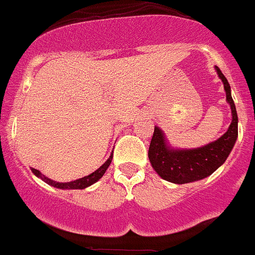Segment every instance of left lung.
Wrapping results in <instances>:
<instances>
[{
  "label": "left lung",
  "mask_w": 255,
  "mask_h": 255,
  "mask_svg": "<svg viewBox=\"0 0 255 255\" xmlns=\"http://www.w3.org/2000/svg\"><path fill=\"white\" fill-rule=\"evenodd\" d=\"M227 92V101L232 108L233 121L229 129L213 143L195 149H172L167 147L162 130L154 127L148 148V158L158 175L173 184H187L208 177L225 162L238 137V114L230 94V85L224 74L215 66Z\"/></svg>",
  "instance_id": "obj_1"
}]
</instances>
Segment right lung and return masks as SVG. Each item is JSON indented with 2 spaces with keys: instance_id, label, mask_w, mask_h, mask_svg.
<instances>
[{
  "instance_id": "obj_1",
  "label": "right lung",
  "mask_w": 255,
  "mask_h": 255,
  "mask_svg": "<svg viewBox=\"0 0 255 255\" xmlns=\"http://www.w3.org/2000/svg\"><path fill=\"white\" fill-rule=\"evenodd\" d=\"M112 158H113V153L109 156L108 160L106 161V162L103 163V165L101 166V167L98 168L97 171H94L93 173H90V175L85 176V177H82V178H78V180H74V181H70V182H56V181H52V180H50V178H47L46 176L42 175L41 172H40L39 170H36V168H32V172L35 173V175L37 176V177H40L42 180V181H45L46 184L51 185V186L56 187V189H78V190H82V189H85V187L90 186V185H93L94 182H97L99 180V178L102 177V176L106 173L107 168L109 167V165H111L112 162Z\"/></svg>"
}]
</instances>
